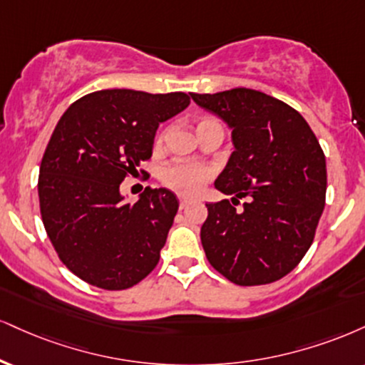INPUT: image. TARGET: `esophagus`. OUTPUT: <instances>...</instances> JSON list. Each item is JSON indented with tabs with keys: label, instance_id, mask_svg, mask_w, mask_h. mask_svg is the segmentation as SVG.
Listing matches in <instances>:
<instances>
[{
	"label": "esophagus",
	"instance_id": "34e87169",
	"mask_svg": "<svg viewBox=\"0 0 365 365\" xmlns=\"http://www.w3.org/2000/svg\"><path fill=\"white\" fill-rule=\"evenodd\" d=\"M188 204H190V200L185 199V197H180V209H185Z\"/></svg>",
	"mask_w": 365,
	"mask_h": 365
}]
</instances>
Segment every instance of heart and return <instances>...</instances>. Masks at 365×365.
Returning a JSON list of instances; mask_svg holds the SVG:
<instances>
[{"label":"heart","mask_w":365,"mask_h":365,"mask_svg":"<svg viewBox=\"0 0 365 365\" xmlns=\"http://www.w3.org/2000/svg\"><path fill=\"white\" fill-rule=\"evenodd\" d=\"M194 127L197 135L204 133V130L212 129V127H219L222 129L221 124L216 118L209 115H200L194 120ZM165 140V130H161L155 139V149H160L163 146ZM161 182L171 190L178 192L182 195H194L197 192H200V188L204 187V183L207 182L210 177V170L200 165H183V163H175L168 165L166 168L161 170Z\"/></svg>","instance_id":"1"}]
</instances>
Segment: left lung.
<instances>
[{
  "label": "left lung",
  "mask_w": 365,
  "mask_h": 365,
  "mask_svg": "<svg viewBox=\"0 0 365 365\" xmlns=\"http://www.w3.org/2000/svg\"><path fill=\"white\" fill-rule=\"evenodd\" d=\"M190 96L226 122L235 146L214 183L231 202L205 204V257L238 285L275 282L296 269L314 240L327 195L323 149L299 112L262 91ZM240 198L244 207L236 210Z\"/></svg>",
  "instance_id": "8db88e82"
}]
</instances>
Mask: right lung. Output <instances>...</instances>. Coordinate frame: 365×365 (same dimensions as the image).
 Here are the masks:
<instances>
[{
    "label": "right lung",
    "instance_id": "right-lung-1",
    "mask_svg": "<svg viewBox=\"0 0 365 365\" xmlns=\"http://www.w3.org/2000/svg\"><path fill=\"white\" fill-rule=\"evenodd\" d=\"M188 103L182 91L100 90L76 100L57 122L38 175L42 222L61 262L85 282L122 291L160 262L177 195L146 187L127 204L120 183L151 158L160 122Z\"/></svg>",
    "mask_w": 365,
    "mask_h": 365
}]
</instances>
